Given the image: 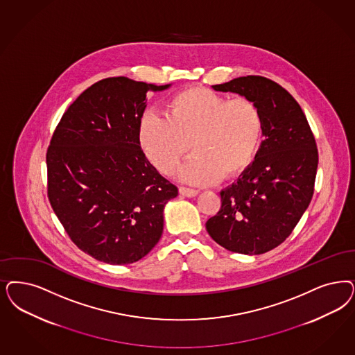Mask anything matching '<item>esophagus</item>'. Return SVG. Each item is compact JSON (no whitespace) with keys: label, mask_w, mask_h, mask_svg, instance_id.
Segmentation results:
<instances>
[{"label":"esophagus","mask_w":355,"mask_h":355,"mask_svg":"<svg viewBox=\"0 0 355 355\" xmlns=\"http://www.w3.org/2000/svg\"><path fill=\"white\" fill-rule=\"evenodd\" d=\"M180 194L184 196H189V198H193V196H198V190H196V189H189V187H180Z\"/></svg>","instance_id":"34e87169"}]
</instances>
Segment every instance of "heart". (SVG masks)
Masks as SVG:
<instances>
[{"instance_id": "1", "label": "heart", "mask_w": 355, "mask_h": 355, "mask_svg": "<svg viewBox=\"0 0 355 355\" xmlns=\"http://www.w3.org/2000/svg\"><path fill=\"white\" fill-rule=\"evenodd\" d=\"M263 136V118L249 98L228 97L206 87L177 93L165 116L144 114L139 141L148 159L162 174L177 169L189 149L194 156L180 171L193 184H209L244 173L257 157Z\"/></svg>"}]
</instances>
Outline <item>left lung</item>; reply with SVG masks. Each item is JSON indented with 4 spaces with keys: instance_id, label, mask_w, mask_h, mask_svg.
<instances>
[{
    "instance_id": "1",
    "label": "left lung",
    "mask_w": 355,
    "mask_h": 355,
    "mask_svg": "<svg viewBox=\"0 0 355 355\" xmlns=\"http://www.w3.org/2000/svg\"><path fill=\"white\" fill-rule=\"evenodd\" d=\"M212 89L254 101L263 118L265 140L237 182L221 190L220 209L208 219L206 230L231 252L262 254L291 234L311 203L316 140L300 105L272 80L246 76Z\"/></svg>"
}]
</instances>
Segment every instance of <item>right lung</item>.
Instances as JSON below:
<instances>
[{"instance_id":"add662e5","label":"right lung","mask_w":355,"mask_h":355,"mask_svg":"<svg viewBox=\"0 0 355 355\" xmlns=\"http://www.w3.org/2000/svg\"><path fill=\"white\" fill-rule=\"evenodd\" d=\"M153 85L110 77L64 112L47 149V193L77 248L110 265L134 263L159 243L177 186L148 161L139 122Z\"/></svg>"}]
</instances>
